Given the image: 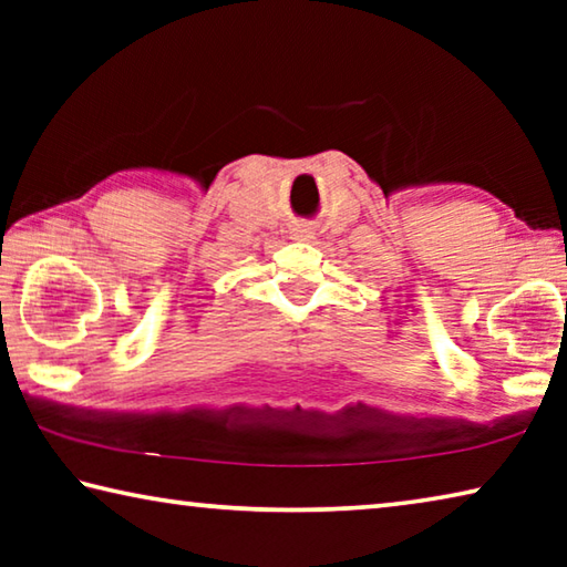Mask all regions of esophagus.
Returning a JSON list of instances; mask_svg holds the SVG:
<instances>
[{"mask_svg": "<svg viewBox=\"0 0 567 567\" xmlns=\"http://www.w3.org/2000/svg\"><path fill=\"white\" fill-rule=\"evenodd\" d=\"M312 237V233L307 227H297L295 229V239H310Z\"/></svg>", "mask_w": 567, "mask_h": 567, "instance_id": "esophagus-1", "label": "esophagus"}]
</instances>
